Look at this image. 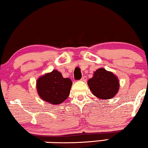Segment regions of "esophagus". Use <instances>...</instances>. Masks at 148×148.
I'll use <instances>...</instances> for the list:
<instances>
[{"label": "esophagus", "instance_id": "34e87169", "mask_svg": "<svg viewBox=\"0 0 148 148\" xmlns=\"http://www.w3.org/2000/svg\"><path fill=\"white\" fill-rule=\"evenodd\" d=\"M86 80H87V78H86V76H84L82 78H81V80L84 81V82H86Z\"/></svg>", "mask_w": 148, "mask_h": 148}]
</instances>
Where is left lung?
I'll return each instance as SVG.
<instances>
[{
    "mask_svg": "<svg viewBox=\"0 0 148 148\" xmlns=\"http://www.w3.org/2000/svg\"><path fill=\"white\" fill-rule=\"evenodd\" d=\"M88 84L94 96L104 100L113 98L119 89L117 77L103 68H99L94 72V76L88 81Z\"/></svg>",
    "mask_w": 148,
    "mask_h": 148,
    "instance_id": "obj_1",
    "label": "left lung"
}]
</instances>
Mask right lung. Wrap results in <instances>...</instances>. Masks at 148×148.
Wrapping results in <instances>:
<instances>
[{"label":"right lung","instance_id":"obj_1","mask_svg":"<svg viewBox=\"0 0 148 148\" xmlns=\"http://www.w3.org/2000/svg\"><path fill=\"white\" fill-rule=\"evenodd\" d=\"M72 82L63 78L57 70H53L38 78L36 82L37 91L40 98L51 104H59L69 96Z\"/></svg>","mask_w":148,"mask_h":148}]
</instances>
